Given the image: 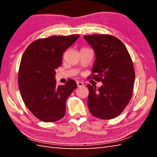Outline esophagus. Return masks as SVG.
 <instances>
[{"label": "esophagus", "instance_id": "1", "mask_svg": "<svg viewBox=\"0 0 157 157\" xmlns=\"http://www.w3.org/2000/svg\"><path fill=\"white\" fill-rule=\"evenodd\" d=\"M77 85H78V87H82V86H84V84L82 83V82H77Z\"/></svg>", "mask_w": 157, "mask_h": 157}]
</instances>
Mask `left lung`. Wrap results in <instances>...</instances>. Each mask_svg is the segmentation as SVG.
Returning <instances> with one entry per match:
<instances>
[{"label": "left lung", "mask_w": 157, "mask_h": 157, "mask_svg": "<svg viewBox=\"0 0 157 157\" xmlns=\"http://www.w3.org/2000/svg\"><path fill=\"white\" fill-rule=\"evenodd\" d=\"M94 50L92 78L102 81L98 89L87 84L89 109L93 116L109 120L123 112L131 100L135 73L131 57L123 42L109 34L84 36Z\"/></svg>", "instance_id": "1"}]
</instances>
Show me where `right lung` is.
I'll return each mask as SVG.
<instances>
[{
    "mask_svg": "<svg viewBox=\"0 0 157 157\" xmlns=\"http://www.w3.org/2000/svg\"><path fill=\"white\" fill-rule=\"evenodd\" d=\"M79 37L52 36L29 45L21 58L18 81L21 97L33 115L46 123L62 119L66 113V101L76 82L68 79L57 86L55 70L62 65L63 52Z\"/></svg>",
    "mask_w": 157,
    "mask_h": 157,
    "instance_id": "1",
    "label": "right lung"
}]
</instances>
